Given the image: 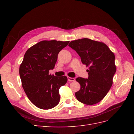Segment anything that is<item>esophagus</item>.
Returning a JSON list of instances; mask_svg holds the SVG:
<instances>
[{
	"label": "esophagus",
	"instance_id": "34e87169",
	"mask_svg": "<svg viewBox=\"0 0 134 134\" xmlns=\"http://www.w3.org/2000/svg\"><path fill=\"white\" fill-rule=\"evenodd\" d=\"M68 80L69 81V82H74L75 80V78H71V77H68Z\"/></svg>",
	"mask_w": 134,
	"mask_h": 134
}]
</instances>
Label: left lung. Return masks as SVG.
Instances as JSON below:
<instances>
[{"mask_svg":"<svg viewBox=\"0 0 134 134\" xmlns=\"http://www.w3.org/2000/svg\"><path fill=\"white\" fill-rule=\"evenodd\" d=\"M80 56L83 64L89 68L88 79L79 78L80 85L75 93L79 102L93 105L102 100L110 90L116 71L115 56L106 44L89 38L72 41L69 44Z\"/></svg>","mask_w":134,"mask_h":134,"instance_id":"1","label":"left lung"}]
</instances>
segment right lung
Returning <instances> with one entry per match:
<instances>
[{"instance_id":"1","label":"right lung","mask_w":134,"mask_h":134,"mask_svg":"<svg viewBox=\"0 0 134 134\" xmlns=\"http://www.w3.org/2000/svg\"><path fill=\"white\" fill-rule=\"evenodd\" d=\"M69 41L43 40L28 48L19 66L22 86L28 99L37 107L49 109L59 103L60 88L68 81L66 76L49 74L58 55Z\"/></svg>"}]
</instances>
